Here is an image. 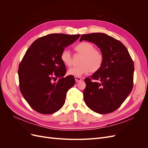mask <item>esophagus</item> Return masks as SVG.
Segmentation results:
<instances>
[{
    "instance_id": "esophagus-1",
    "label": "esophagus",
    "mask_w": 148,
    "mask_h": 148,
    "mask_svg": "<svg viewBox=\"0 0 148 148\" xmlns=\"http://www.w3.org/2000/svg\"><path fill=\"white\" fill-rule=\"evenodd\" d=\"M75 81L77 82H81L82 79L81 78H79L78 77H75Z\"/></svg>"
}]
</instances>
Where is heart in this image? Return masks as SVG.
<instances>
[{
	"mask_svg": "<svg viewBox=\"0 0 148 148\" xmlns=\"http://www.w3.org/2000/svg\"><path fill=\"white\" fill-rule=\"evenodd\" d=\"M75 51L82 56L79 64L80 65L70 68L68 73L75 77H80L89 72L95 73L99 70L104 63V57L101 51L96 49L93 44L83 41L77 44L74 47ZM60 60L65 65L70 66L72 65L73 59L70 52L64 49L60 53Z\"/></svg>",
	"mask_w": 148,
	"mask_h": 148,
	"instance_id": "heart-1",
	"label": "heart"
}]
</instances>
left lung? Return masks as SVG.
<instances>
[{
    "instance_id": "obj_1",
    "label": "left lung",
    "mask_w": 148,
    "mask_h": 148,
    "mask_svg": "<svg viewBox=\"0 0 148 148\" xmlns=\"http://www.w3.org/2000/svg\"><path fill=\"white\" fill-rule=\"evenodd\" d=\"M83 40L95 44L104 57L101 69L84 79V102L96 113L113 112L123 104L133 89V61L126 47L106 34H83L79 41Z\"/></svg>"
}]
</instances>
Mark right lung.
I'll use <instances>...</instances> for the list:
<instances>
[{
  "mask_svg": "<svg viewBox=\"0 0 148 148\" xmlns=\"http://www.w3.org/2000/svg\"><path fill=\"white\" fill-rule=\"evenodd\" d=\"M80 34H47L34 41L18 66L20 91L31 108L42 114L56 112L64 106L66 92L75 83L73 76L66 77L60 60L64 48ZM60 78L56 81V78Z\"/></svg>",
  "mask_w": 148,
  "mask_h": 148,
  "instance_id": "add662e5",
  "label": "right lung"
}]
</instances>
